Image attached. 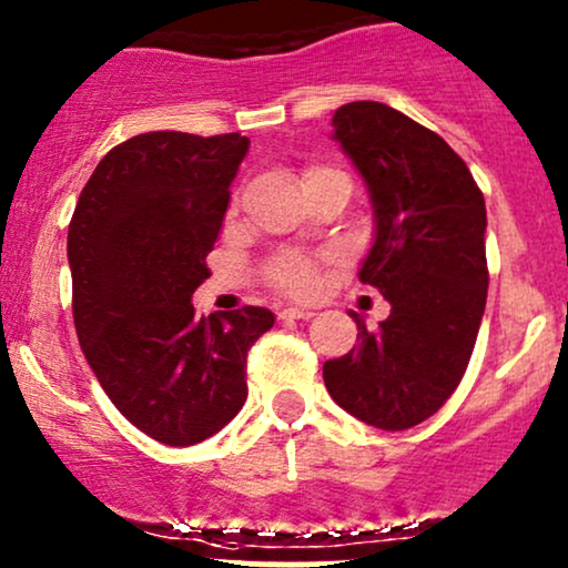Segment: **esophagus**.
Returning <instances> with one entry per match:
<instances>
[{"label": "esophagus", "mask_w": 568, "mask_h": 568, "mask_svg": "<svg viewBox=\"0 0 568 568\" xmlns=\"http://www.w3.org/2000/svg\"><path fill=\"white\" fill-rule=\"evenodd\" d=\"M280 321H310L315 317V313L310 307H285L277 313Z\"/></svg>", "instance_id": "esophagus-1"}]
</instances>
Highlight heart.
I'll list each match as a JSON object with an SVG mask.
<instances>
[{
    "mask_svg": "<svg viewBox=\"0 0 568 568\" xmlns=\"http://www.w3.org/2000/svg\"><path fill=\"white\" fill-rule=\"evenodd\" d=\"M323 172H334L328 166H310L304 172V183L310 178H317ZM266 277L277 285L280 291L294 296H313L317 288H321V258L315 255H304V253H280L274 255L266 266Z\"/></svg>",
    "mask_w": 568,
    "mask_h": 568,
    "instance_id": "1",
    "label": "heart"
}]
</instances>
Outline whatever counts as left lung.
<instances>
[{
  "label": "left lung",
  "mask_w": 568,
  "mask_h": 568,
  "mask_svg": "<svg viewBox=\"0 0 568 568\" xmlns=\"http://www.w3.org/2000/svg\"><path fill=\"white\" fill-rule=\"evenodd\" d=\"M334 140L366 180L375 242L361 283L390 302L358 345L323 364L342 409L383 432L432 417L458 388L488 298L485 199L464 159L432 129L379 102L334 112Z\"/></svg>",
  "instance_id": "1"
}]
</instances>
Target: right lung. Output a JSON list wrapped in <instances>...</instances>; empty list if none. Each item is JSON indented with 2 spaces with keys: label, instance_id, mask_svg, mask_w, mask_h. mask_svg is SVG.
I'll return each mask as SVG.
<instances>
[{
  "label": "right lung",
  "instance_id": "obj_1",
  "mask_svg": "<svg viewBox=\"0 0 568 568\" xmlns=\"http://www.w3.org/2000/svg\"><path fill=\"white\" fill-rule=\"evenodd\" d=\"M251 140L148 132L99 161L70 221L72 315L118 413L170 447L204 442L247 398V351L264 307L199 317L229 199Z\"/></svg>",
  "mask_w": 568,
  "mask_h": 568
}]
</instances>
